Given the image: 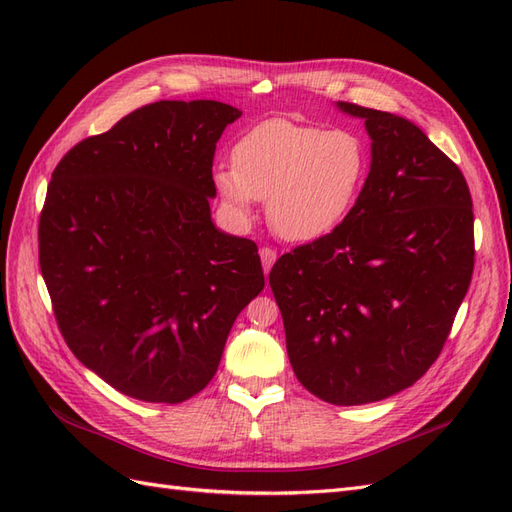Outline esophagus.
Returning a JSON list of instances; mask_svg holds the SVG:
<instances>
[{
    "mask_svg": "<svg viewBox=\"0 0 512 512\" xmlns=\"http://www.w3.org/2000/svg\"><path fill=\"white\" fill-rule=\"evenodd\" d=\"M260 260H262V269H265V275H267L271 271V267L275 265L277 252L271 250V247H262V250H260Z\"/></svg>",
    "mask_w": 512,
    "mask_h": 512,
    "instance_id": "esophagus-1",
    "label": "esophagus"
}]
</instances>
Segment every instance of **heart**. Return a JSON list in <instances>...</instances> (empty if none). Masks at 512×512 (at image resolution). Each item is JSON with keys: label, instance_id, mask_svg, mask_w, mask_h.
Listing matches in <instances>:
<instances>
[{"label": "heart", "instance_id": "1", "mask_svg": "<svg viewBox=\"0 0 512 512\" xmlns=\"http://www.w3.org/2000/svg\"><path fill=\"white\" fill-rule=\"evenodd\" d=\"M232 164L213 170V185L232 218L250 222L256 200L267 198L277 235L309 243L348 218L367 179L369 153L352 130L273 117L241 134Z\"/></svg>", "mask_w": 512, "mask_h": 512}]
</instances>
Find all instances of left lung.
<instances>
[{"label":"left lung","instance_id":"8db88e82","mask_svg":"<svg viewBox=\"0 0 512 512\" xmlns=\"http://www.w3.org/2000/svg\"><path fill=\"white\" fill-rule=\"evenodd\" d=\"M365 121L371 162L331 235L269 273L294 376L322 401L361 406L408 389L446 342L474 269V213L457 164L412 121L335 102Z\"/></svg>","mask_w":512,"mask_h":512}]
</instances>
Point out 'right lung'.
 <instances>
[{
    "mask_svg": "<svg viewBox=\"0 0 512 512\" xmlns=\"http://www.w3.org/2000/svg\"><path fill=\"white\" fill-rule=\"evenodd\" d=\"M235 106L162 100L57 164L40 269L66 344L119 393L179 404L218 371L241 309L265 288L258 247L215 228V143Z\"/></svg>",
    "mask_w": 512,
    "mask_h": 512,
    "instance_id": "right-lung-1",
    "label": "right lung"
}]
</instances>
